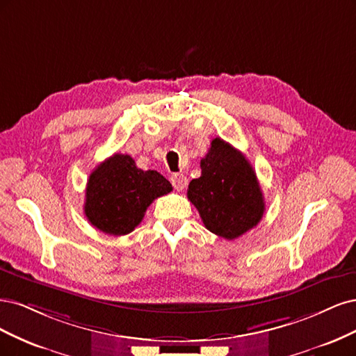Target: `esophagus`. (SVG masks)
<instances>
[{
	"mask_svg": "<svg viewBox=\"0 0 356 356\" xmlns=\"http://www.w3.org/2000/svg\"><path fill=\"white\" fill-rule=\"evenodd\" d=\"M170 180H171V183H173V186H175L176 191H183V189L188 186V179L183 176V175H180V173L173 175Z\"/></svg>",
	"mask_w": 356,
	"mask_h": 356,
	"instance_id": "34e87169",
	"label": "esophagus"
}]
</instances>
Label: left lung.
<instances>
[{
  "label": "left lung",
  "mask_w": 356,
  "mask_h": 356,
  "mask_svg": "<svg viewBox=\"0 0 356 356\" xmlns=\"http://www.w3.org/2000/svg\"><path fill=\"white\" fill-rule=\"evenodd\" d=\"M188 200L205 227L229 241L257 226L265 213L253 167L220 137L213 139L209 154L201 159V177L189 183Z\"/></svg>",
  "instance_id": "8db88e82"
}]
</instances>
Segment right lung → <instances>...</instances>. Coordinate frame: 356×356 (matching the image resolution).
Returning a JSON list of instances; mask_svg holds the SVG:
<instances>
[{"label":"right lung","mask_w":356,"mask_h":356,"mask_svg":"<svg viewBox=\"0 0 356 356\" xmlns=\"http://www.w3.org/2000/svg\"><path fill=\"white\" fill-rule=\"evenodd\" d=\"M173 191L155 170L136 167L130 155L113 154L90 175L86 188L87 220L108 235H127L158 197Z\"/></svg>","instance_id":"add662e5"}]
</instances>
